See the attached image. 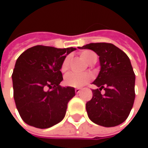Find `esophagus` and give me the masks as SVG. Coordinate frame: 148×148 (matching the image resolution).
<instances>
[{
	"label": "esophagus",
	"instance_id": "obj_1",
	"mask_svg": "<svg viewBox=\"0 0 148 148\" xmlns=\"http://www.w3.org/2000/svg\"><path fill=\"white\" fill-rule=\"evenodd\" d=\"M75 91H76V93H77V94H78V93H80V92L82 91V90L79 88H77V89H75Z\"/></svg>",
	"mask_w": 148,
	"mask_h": 148
}]
</instances>
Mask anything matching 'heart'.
Instances as JSON below:
<instances>
[{"label": "heart", "mask_w": 148, "mask_h": 148, "mask_svg": "<svg viewBox=\"0 0 148 148\" xmlns=\"http://www.w3.org/2000/svg\"><path fill=\"white\" fill-rule=\"evenodd\" d=\"M81 56L85 62L87 63H91L97 60V56L92 51H84L81 53ZM68 63L69 58H66L62 63L61 66V71L62 72H66L68 69ZM91 79V75L90 73H70L65 77L64 82L66 86L71 87H81L84 86L86 83H87Z\"/></svg>", "instance_id": "1"}]
</instances>
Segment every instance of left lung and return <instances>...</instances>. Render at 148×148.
Segmentation results:
<instances>
[{
    "label": "left lung",
    "mask_w": 148,
    "mask_h": 148,
    "mask_svg": "<svg viewBox=\"0 0 148 148\" xmlns=\"http://www.w3.org/2000/svg\"><path fill=\"white\" fill-rule=\"evenodd\" d=\"M80 49L93 50L99 56L100 70L93 82L92 99L86 105L89 119L104 127H114L129 115L135 99V74L127 54L112 43H89ZM102 88L106 92L102 95Z\"/></svg>",
    "instance_id": "left-lung-1"
}]
</instances>
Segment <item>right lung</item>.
<instances>
[{"label": "right lung", "mask_w": 148, "mask_h": 148, "mask_svg": "<svg viewBox=\"0 0 148 148\" xmlns=\"http://www.w3.org/2000/svg\"><path fill=\"white\" fill-rule=\"evenodd\" d=\"M74 48L37 45L16 60L12 74L14 99L21 119L38 128H48L65 117L75 89L62 87L61 66Z\"/></svg>", "instance_id": "right-lung-1"}]
</instances>
